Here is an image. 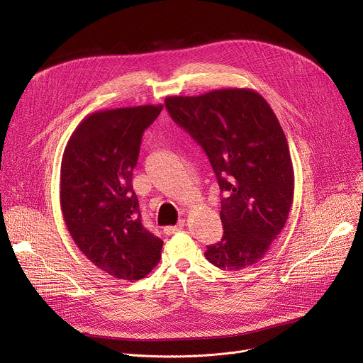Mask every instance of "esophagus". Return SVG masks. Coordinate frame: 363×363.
Listing matches in <instances>:
<instances>
[{"instance_id":"1","label":"esophagus","mask_w":363,"mask_h":363,"mask_svg":"<svg viewBox=\"0 0 363 363\" xmlns=\"http://www.w3.org/2000/svg\"><path fill=\"white\" fill-rule=\"evenodd\" d=\"M184 225H185V220H179L177 225H174V226H167V228H164L163 229V232L166 233V235H174V233H177V232H179L182 228H184Z\"/></svg>"}]
</instances>
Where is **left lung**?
I'll return each instance as SVG.
<instances>
[{"label":"left lung","instance_id":"1","mask_svg":"<svg viewBox=\"0 0 363 363\" xmlns=\"http://www.w3.org/2000/svg\"><path fill=\"white\" fill-rule=\"evenodd\" d=\"M164 106L211 163L222 199L223 238L207 247L216 267L242 270L267 254L294 203L295 175L277 116L251 89L167 96Z\"/></svg>","mask_w":363,"mask_h":363}]
</instances>
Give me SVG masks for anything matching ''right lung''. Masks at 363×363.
I'll return each instance as SVG.
<instances>
[{
  "instance_id": "add662e5",
  "label": "right lung",
  "mask_w": 363,
  "mask_h": 363,
  "mask_svg": "<svg viewBox=\"0 0 363 363\" xmlns=\"http://www.w3.org/2000/svg\"><path fill=\"white\" fill-rule=\"evenodd\" d=\"M163 105L94 112L71 134L61 162V210L79 250L105 273L140 280L157 265L163 240L141 223L133 191L144 130Z\"/></svg>"
}]
</instances>
